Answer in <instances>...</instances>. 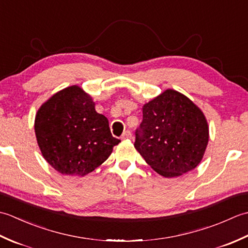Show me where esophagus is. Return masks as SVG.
<instances>
[{"instance_id":"obj_1","label":"esophagus","mask_w":248,"mask_h":248,"mask_svg":"<svg viewBox=\"0 0 248 248\" xmlns=\"http://www.w3.org/2000/svg\"><path fill=\"white\" fill-rule=\"evenodd\" d=\"M131 138H132V133H131L129 130L124 131V134L121 135V139H123V140H129V139H131Z\"/></svg>"}]
</instances>
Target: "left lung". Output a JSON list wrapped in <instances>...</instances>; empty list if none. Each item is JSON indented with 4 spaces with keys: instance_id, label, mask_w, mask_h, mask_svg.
Here are the masks:
<instances>
[{
    "instance_id": "1",
    "label": "left lung",
    "mask_w": 248,
    "mask_h": 248,
    "mask_svg": "<svg viewBox=\"0 0 248 248\" xmlns=\"http://www.w3.org/2000/svg\"><path fill=\"white\" fill-rule=\"evenodd\" d=\"M208 140L202 110L184 94L167 89L143 107L134 147L152 170L171 178L199 164Z\"/></svg>"
}]
</instances>
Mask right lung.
<instances>
[{"instance_id": "right-lung-1", "label": "right lung", "mask_w": 248, "mask_h": 248, "mask_svg": "<svg viewBox=\"0 0 248 248\" xmlns=\"http://www.w3.org/2000/svg\"><path fill=\"white\" fill-rule=\"evenodd\" d=\"M37 143L46 161L62 175L85 176L107 161L120 140L92 97L70 86L41 105L35 119Z\"/></svg>"}]
</instances>
